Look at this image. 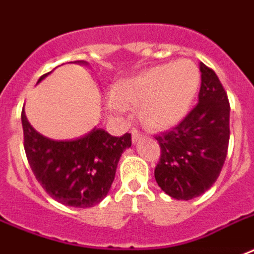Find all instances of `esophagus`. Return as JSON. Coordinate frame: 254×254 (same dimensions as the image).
<instances>
[{
	"instance_id": "obj_1",
	"label": "esophagus",
	"mask_w": 254,
	"mask_h": 254,
	"mask_svg": "<svg viewBox=\"0 0 254 254\" xmlns=\"http://www.w3.org/2000/svg\"><path fill=\"white\" fill-rule=\"evenodd\" d=\"M131 135H132V142H138L139 139H142L143 132L138 128H132L131 129Z\"/></svg>"
}]
</instances>
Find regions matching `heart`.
Segmentation results:
<instances>
[{"label": "heart", "instance_id": "obj_1", "mask_svg": "<svg viewBox=\"0 0 254 254\" xmlns=\"http://www.w3.org/2000/svg\"><path fill=\"white\" fill-rule=\"evenodd\" d=\"M200 85V70L190 59L158 64L115 85L109 107L122 112L139 105L142 119L155 129L169 128L186 116Z\"/></svg>", "mask_w": 254, "mask_h": 254}]
</instances>
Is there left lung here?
Returning <instances> with one entry per match:
<instances>
[{"label": "left lung", "mask_w": 254, "mask_h": 254, "mask_svg": "<svg viewBox=\"0 0 254 254\" xmlns=\"http://www.w3.org/2000/svg\"><path fill=\"white\" fill-rule=\"evenodd\" d=\"M199 103L180 123L155 135L161 157L154 169L161 190L190 200L210 190L221 175L230 139V104L215 71L200 62Z\"/></svg>", "instance_id": "1"}]
</instances>
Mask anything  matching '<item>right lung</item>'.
<instances>
[{
	"instance_id": "add662e5",
	"label": "right lung",
	"mask_w": 254,
	"mask_h": 254,
	"mask_svg": "<svg viewBox=\"0 0 254 254\" xmlns=\"http://www.w3.org/2000/svg\"><path fill=\"white\" fill-rule=\"evenodd\" d=\"M21 123L29 166L53 199L79 208L93 207L104 199L114 183L120 155L131 146V134L112 136L103 128H94L78 139L54 140L29 125L24 109Z\"/></svg>"
}]
</instances>
